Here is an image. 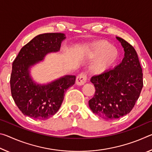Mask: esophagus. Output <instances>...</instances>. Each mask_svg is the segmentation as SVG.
I'll return each mask as SVG.
<instances>
[{
  "label": "esophagus",
  "instance_id": "esophagus-1",
  "mask_svg": "<svg viewBox=\"0 0 152 152\" xmlns=\"http://www.w3.org/2000/svg\"><path fill=\"white\" fill-rule=\"evenodd\" d=\"M86 80H87V77L86 76V74L82 73V74H80L79 75L76 77V83L77 85L82 86L86 83Z\"/></svg>",
  "mask_w": 152,
  "mask_h": 152
}]
</instances>
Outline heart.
I'll return each mask as SVG.
<instances>
[{"instance_id":"obj_1","label":"heart","mask_w":152,"mask_h":152,"mask_svg":"<svg viewBox=\"0 0 152 152\" xmlns=\"http://www.w3.org/2000/svg\"><path fill=\"white\" fill-rule=\"evenodd\" d=\"M84 55L88 59H92L98 55L89 68L91 72L98 74L104 72L115 64L119 56V52L109 42L100 41L88 46Z\"/></svg>"}]
</instances>
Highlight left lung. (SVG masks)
Returning a JSON list of instances; mask_svg holds the SVG:
<instances>
[{
    "instance_id": "1",
    "label": "left lung",
    "mask_w": 152,
    "mask_h": 152,
    "mask_svg": "<svg viewBox=\"0 0 152 152\" xmlns=\"http://www.w3.org/2000/svg\"><path fill=\"white\" fill-rule=\"evenodd\" d=\"M125 51L121 63L114 69L92 76L94 96L88 101L94 114L104 119H118L131 112L143 88V73L133 46L117 37Z\"/></svg>"
}]
</instances>
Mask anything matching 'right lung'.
Listing matches in <instances>:
<instances>
[{"mask_svg": "<svg viewBox=\"0 0 152 152\" xmlns=\"http://www.w3.org/2000/svg\"><path fill=\"white\" fill-rule=\"evenodd\" d=\"M66 39L61 33H43L24 45L12 62L10 80L12 97L25 115L45 120L55 115L62 103L64 92L75 83L76 76L66 75L48 84H37L29 69L49 53L57 52Z\"/></svg>", "mask_w": 152, "mask_h": 152, "instance_id": "add662e5", "label": "right lung"}]
</instances>
